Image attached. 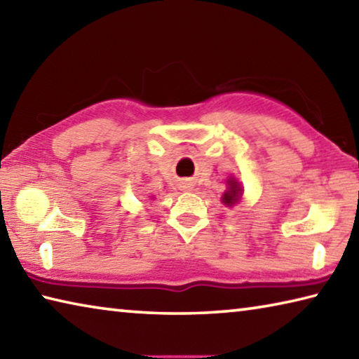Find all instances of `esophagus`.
<instances>
[{"instance_id": "esophagus-1", "label": "esophagus", "mask_w": 359, "mask_h": 359, "mask_svg": "<svg viewBox=\"0 0 359 359\" xmlns=\"http://www.w3.org/2000/svg\"><path fill=\"white\" fill-rule=\"evenodd\" d=\"M193 187H194L193 182H190V180H184V182H182V188H184V190H187V191H190Z\"/></svg>"}]
</instances>
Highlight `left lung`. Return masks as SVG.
I'll use <instances>...</instances> for the list:
<instances>
[{"instance_id": "8db88e82", "label": "left lung", "mask_w": 359, "mask_h": 359, "mask_svg": "<svg viewBox=\"0 0 359 359\" xmlns=\"http://www.w3.org/2000/svg\"><path fill=\"white\" fill-rule=\"evenodd\" d=\"M242 194V187L239 185V182L234 177L228 179V190L223 193L222 201L226 205H234L236 203H239Z\"/></svg>"}]
</instances>
